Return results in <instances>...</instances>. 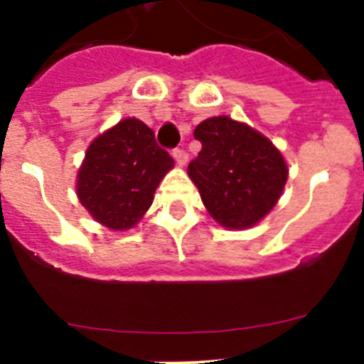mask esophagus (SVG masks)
I'll return each instance as SVG.
<instances>
[{
	"label": "esophagus",
	"instance_id": "obj_1",
	"mask_svg": "<svg viewBox=\"0 0 364 364\" xmlns=\"http://www.w3.org/2000/svg\"><path fill=\"white\" fill-rule=\"evenodd\" d=\"M173 159H175V162L178 164V166H184L186 162H188V153H186L184 149H173Z\"/></svg>",
	"mask_w": 364,
	"mask_h": 364
}]
</instances>
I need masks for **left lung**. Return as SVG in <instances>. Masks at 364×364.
<instances>
[{
  "instance_id": "8db88e82",
  "label": "left lung",
  "mask_w": 364,
  "mask_h": 364,
  "mask_svg": "<svg viewBox=\"0 0 364 364\" xmlns=\"http://www.w3.org/2000/svg\"><path fill=\"white\" fill-rule=\"evenodd\" d=\"M200 153L188 175L211 217L222 226L250 228L272 211L288 178L282 154L268 138L228 117L208 118L195 129Z\"/></svg>"
}]
</instances>
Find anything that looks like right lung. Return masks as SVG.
<instances>
[{
	"mask_svg": "<svg viewBox=\"0 0 364 364\" xmlns=\"http://www.w3.org/2000/svg\"><path fill=\"white\" fill-rule=\"evenodd\" d=\"M173 164L144 122L122 120L87 149L76 184L80 202L111 230L133 228Z\"/></svg>",
	"mask_w": 364,
	"mask_h": 364,
	"instance_id": "right-lung-1",
	"label": "right lung"
}]
</instances>
